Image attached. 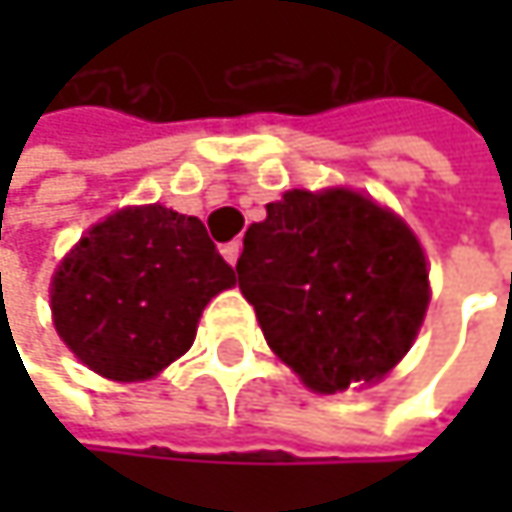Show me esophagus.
<instances>
[{"label": "esophagus", "mask_w": 512, "mask_h": 512, "mask_svg": "<svg viewBox=\"0 0 512 512\" xmlns=\"http://www.w3.org/2000/svg\"><path fill=\"white\" fill-rule=\"evenodd\" d=\"M240 252H243V243H240V240H231V243H225V246H222V255H225V260H228L231 266L237 263Z\"/></svg>", "instance_id": "1"}]
</instances>
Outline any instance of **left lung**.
<instances>
[{
  "label": "left lung",
  "instance_id": "obj_1",
  "mask_svg": "<svg viewBox=\"0 0 512 512\" xmlns=\"http://www.w3.org/2000/svg\"><path fill=\"white\" fill-rule=\"evenodd\" d=\"M237 275L272 353L323 394L385 376L430 302L415 234L350 189H293L266 204Z\"/></svg>",
  "mask_w": 512,
  "mask_h": 512
}]
</instances>
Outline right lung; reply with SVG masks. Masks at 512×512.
<instances>
[{
    "label": "right lung",
    "mask_w": 512,
    "mask_h": 512,
    "mask_svg": "<svg viewBox=\"0 0 512 512\" xmlns=\"http://www.w3.org/2000/svg\"><path fill=\"white\" fill-rule=\"evenodd\" d=\"M237 272L195 216L127 207L94 225L52 275L61 341L94 373L151 379L195 341L207 302Z\"/></svg>",
    "instance_id": "1"
}]
</instances>
